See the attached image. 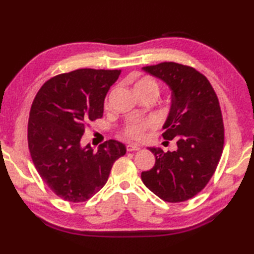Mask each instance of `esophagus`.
<instances>
[{
	"mask_svg": "<svg viewBox=\"0 0 254 254\" xmlns=\"http://www.w3.org/2000/svg\"><path fill=\"white\" fill-rule=\"evenodd\" d=\"M139 149H141V147L137 146V145H133V144L127 145V152H135V150H139Z\"/></svg>",
	"mask_w": 254,
	"mask_h": 254,
	"instance_id": "1",
	"label": "esophagus"
}]
</instances>
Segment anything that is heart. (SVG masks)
<instances>
[{"instance_id": "1", "label": "heart", "mask_w": 254, "mask_h": 254, "mask_svg": "<svg viewBox=\"0 0 254 254\" xmlns=\"http://www.w3.org/2000/svg\"><path fill=\"white\" fill-rule=\"evenodd\" d=\"M136 86H148V87L157 89V84L149 78L142 79ZM157 122L154 118H135L127 123V126L123 130V134L126 137L134 139V141H142L146 136V132L150 128H154Z\"/></svg>"}]
</instances>
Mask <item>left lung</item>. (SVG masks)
Masks as SVG:
<instances>
[{
	"instance_id": "1",
	"label": "left lung",
	"mask_w": 254,
	"mask_h": 254,
	"mask_svg": "<svg viewBox=\"0 0 254 254\" xmlns=\"http://www.w3.org/2000/svg\"><path fill=\"white\" fill-rule=\"evenodd\" d=\"M171 90V106L163 137L178 148L164 153L148 147L155 166L142 181L166 202L179 203L196 195L214 175L224 147V124L216 94L203 74L175 62L142 67Z\"/></svg>"
}]
</instances>
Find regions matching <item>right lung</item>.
Wrapping results in <instances>:
<instances>
[{
  "label": "right lung",
  "instance_id": "add662e5",
  "mask_svg": "<svg viewBox=\"0 0 254 254\" xmlns=\"http://www.w3.org/2000/svg\"><path fill=\"white\" fill-rule=\"evenodd\" d=\"M121 69L79 68L42 85L31 105L28 147L47 186L67 202H85L106 185L126 145L109 139L94 150L80 139L89 122L100 119L104 101Z\"/></svg>",
  "mask_w": 254,
  "mask_h": 254
}]
</instances>
